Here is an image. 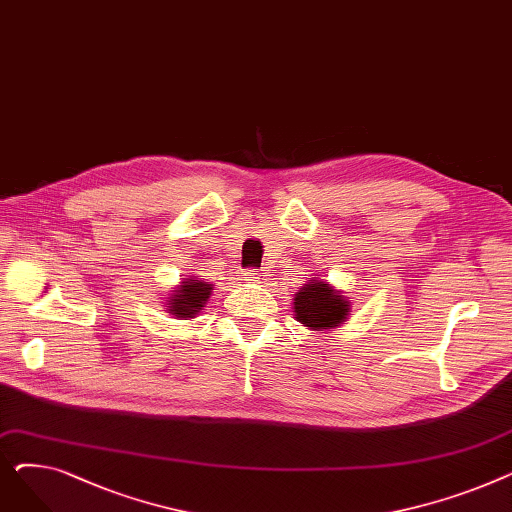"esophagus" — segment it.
<instances>
[{"label":"esophagus","instance_id":"1","mask_svg":"<svg viewBox=\"0 0 512 512\" xmlns=\"http://www.w3.org/2000/svg\"><path fill=\"white\" fill-rule=\"evenodd\" d=\"M245 278L251 280V282H261L265 278V272L263 270H247Z\"/></svg>","mask_w":512,"mask_h":512}]
</instances>
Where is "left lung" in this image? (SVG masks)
Instances as JSON below:
<instances>
[{"label": "left lung", "mask_w": 512, "mask_h": 512, "mask_svg": "<svg viewBox=\"0 0 512 512\" xmlns=\"http://www.w3.org/2000/svg\"><path fill=\"white\" fill-rule=\"evenodd\" d=\"M348 309L351 303L342 297V292L321 280H309L294 294V315L309 330L326 332L338 328L346 321Z\"/></svg>", "instance_id": "left-lung-1"}]
</instances>
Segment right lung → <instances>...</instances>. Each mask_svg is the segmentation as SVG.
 Instances as JSON below:
<instances>
[{"mask_svg": "<svg viewBox=\"0 0 512 512\" xmlns=\"http://www.w3.org/2000/svg\"><path fill=\"white\" fill-rule=\"evenodd\" d=\"M211 290H213V284L209 282L186 278L176 286V290H172L168 311L180 319L195 317L205 307Z\"/></svg>", "mask_w": 512, "mask_h": 512, "instance_id": "right-lung-1", "label": "right lung"}]
</instances>
